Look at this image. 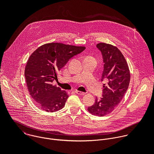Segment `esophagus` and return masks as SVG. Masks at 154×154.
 Masks as SVG:
<instances>
[{
	"instance_id": "obj_1",
	"label": "esophagus",
	"mask_w": 154,
	"mask_h": 154,
	"mask_svg": "<svg viewBox=\"0 0 154 154\" xmlns=\"http://www.w3.org/2000/svg\"><path fill=\"white\" fill-rule=\"evenodd\" d=\"M77 94H79V95H85V93H83V92H82V91H75Z\"/></svg>"
}]
</instances>
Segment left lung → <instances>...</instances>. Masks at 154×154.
I'll return each instance as SVG.
<instances>
[{
  "label": "left lung",
  "mask_w": 154,
  "mask_h": 154,
  "mask_svg": "<svg viewBox=\"0 0 154 154\" xmlns=\"http://www.w3.org/2000/svg\"><path fill=\"white\" fill-rule=\"evenodd\" d=\"M96 47L102 53L104 63L101 80L108 82L103 85L102 97H96L88 111L103 116L111 113L122 100L128 88L130 74L124 55L116 47L104 42L97 44Z\"/></svg>",
  "instance_id": "1"
}]
</instances>
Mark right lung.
I'll return each instance as SVG.
<instances>
[{
  "instance_id": "1",
  "label": "right lung",
  "mask_w": 154,
  "mask_h": 154,
  "mask_svg": "<svg viewBox=\"0 0 154 154\" xmlns=\"http://www.w3.org/2000/svg\"><path fill=\"white\" fill-rule=\"evenodd\" d=\"M85 49L83 46L52 42L40 46L30 56L25 77L30 95L40 109L55 112L64 107L69 96L52 82L68 61Z\"/></svg>"
}]
</instances>
